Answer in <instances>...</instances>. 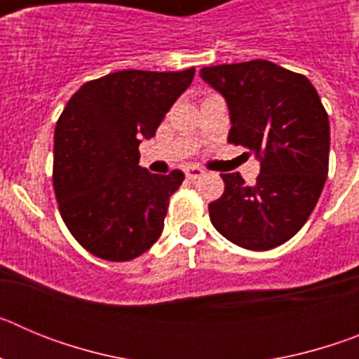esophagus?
<instances>
[{"label":"esophagus","mask_w":359,"mask_h":359,"mask_svg":"<svg viewBox=\"0 0 359 359\" xmlns=\"http://www.w3.org/2000/svg\"><path fill=\"white\" fill-rule=\"evenodd\" d=\"M185 174L189 180H198V177H201L205 172H203V169H199V167H187Z\"/></svg>","instance_id":"34e87169"}]
</instances>
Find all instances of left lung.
Returning a JSON list of instances; mask_svg holds the SVG:
<instances>
[{"mask_svg":"<svg viewBox=\"0 0 359 359\" xmlns=\"http://www.w3.org/2000/svg\"><path fill=\"white\" fill-rule=\"evenodd\" d=\"M230 111L228 142L261 161L255 185L223 174L224 192L208 205L215 230L246 250H271L297 233L316 207L329 170V116L300 73L257 61L201 68Z\"/></svg>","mask_w":359,"mask_h":359,"instance_id":"left-lung-1","label":"left lung"}]
</instances>
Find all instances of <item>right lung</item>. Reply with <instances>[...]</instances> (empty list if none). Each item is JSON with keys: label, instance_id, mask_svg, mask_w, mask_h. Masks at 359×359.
I'll use <instances>...</instances> for the list:
<instances>
[{"label": "right lung", "instance_id": "1", "mask_svg": "<svg viewBox=\"0 0 359 359\" xmlns=\"http://www.w3.org/2000/svg\"><path fill=\"white\" fill-rule=\"evenodd\" d=\"M194 73H109L82 84L57 120L53 189L59 212L95 257L131 261L161 236L169 198L185 174H151L138 165V145L154 136Z\"/></svg>", "mask_w": 359, "mask_h": 359}]
</instances>
